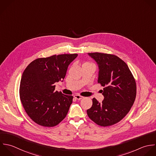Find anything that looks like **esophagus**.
Returning a JSON list of instances; mask_svg holds the SVG:
<instances>
[{
    "instance_id": "esophagus-1",
    "label": "esophagus",
    "mask_w": 156,
    "mask_h": 156,
    "mask_svg": "<svg viewBox=\"0 0 156 156\" xmlns=\"http://www.w3.org/2000/svg\"><path fill=\"white\" fill-rule=\"evenodd\" d=\"M74 97L76 98V99H77V100H81L82 98H83L84 97H82V96H81V95H74Z\"/></svg>"
}]
</instances>
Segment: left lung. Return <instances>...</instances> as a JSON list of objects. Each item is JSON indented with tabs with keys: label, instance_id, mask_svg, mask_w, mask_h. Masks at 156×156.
<instances>
[{
	"label": "left lung",
	"instance_id": "obj_1",
	"mask_svg": "<svg viewBox=\"0 0 156 156\" xmlns=\"http://www.w3.org/2000/svg\"><path fill=\"white\" fill-rule=\"evenodd\" d=\"M98 66V83L104 100L92 99L87 110L89 117L98 125L109 126L122 120L129 112L136 97V83L128 65L118 56L102 53H89Z\"/></svg>",
	"mask_w": 156,
	"mask_h": 156
}]
</instances>
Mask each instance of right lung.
Masks as SVG:
<instances>
[{"mask_svg": "<svg viewBox=\"0 0 156 156\" xmlns=\"http://www.w3.org/2000/svg\"><path fill=\"white\" fill-rule=\"evenodd\" d=\"M77 56L63 54L38 58L23 71L20 98L26 113L36 123L53 127L66 117L73 96L56 91L55 83L63 81L69 65Z\"/></svg>", "mask_w": 156, "mask_h": 156, "instance_id": "1", "label": "right lung"}]
</instances>
